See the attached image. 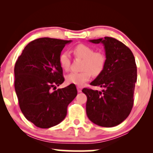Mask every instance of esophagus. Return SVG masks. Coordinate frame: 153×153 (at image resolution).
Instances as JSON below:
<instances>
[{
  "instance_id": "34e87169",
  "label": "esophagus",
  "mask_w": 153,
  "mask_h": 153,
  "mask_svg": "<svg viewBox=\"0 0 153 153\" xmlns=\"http://www.w3.org/2000/svg\"><path fill=\"white\" fill-rule=\"evenodd\" d=\"M77 90H78V93L82 92V87L81 86H77Z\"/></svg>"
}]
</instances>
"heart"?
Returning <instances> with one entry per match:
<instances>
[{
	"label": "heart",
	"instance_id": "1",
	"mask_svg": "<svg viewBox=\"0 0 153 153\" xmlns=\"http://www.w3.org/2000/svg\"><path fill=\"white\" fill-rule=\"evenodd\" d=\"M73 53L77 58L82 59L80 73H71L66 76L68 83L82 85L89 81L91 75L97 76L102 73L106 62V55L102 52H95L94 49L84 44H79L73 48ZM59 62L64 71H68L71 65V56L68 52L59 54Z\"/></svg>",
	"mask_w": 153,
	"mask_h": 153
}]
</instances>
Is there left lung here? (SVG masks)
Instances as JSON below:
<instances>
[{
  "instance_id": "left-lung-1",
  "label": "left lung",
  "mask_w": 153,
  "mask_h": 153,
  "mask_svg": "<svg viewBox=\"0 0 153 153\" xmlns=\"http://www.w3.org/2000/svg\"><path fill=\"white\" fill-rule=\"evenodd\" d=\"M102 43L106 52L104 69L91 85L102 88V91L84 88L87 96L86 114L92 122L101 127H112L127 118L134 104L137 82V65L130 49L114 38L90 40Z\"/></svg>"
}]
</instances>
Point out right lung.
<instances>
[{"mask_svg": "<svg viewBox=\"0 0 153 153\" xmlns=\"http://www.w3.org/2000/svg\"><path fill=\"white\" fill-rule=\"evenodd\" d=\"M71 42L48 37L35 39L26 45L16 62L14 86L21 111L39 128L62 122L68 104L78 94L74 84L56 90L65 80L59 54Z\"/></svg>", "mask_w": 153, "mask_h": 153, "instance_id": "add662e5", "label": "right lung"}]
</instances>
